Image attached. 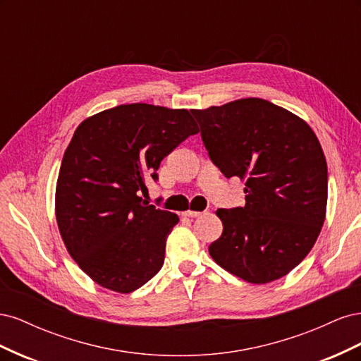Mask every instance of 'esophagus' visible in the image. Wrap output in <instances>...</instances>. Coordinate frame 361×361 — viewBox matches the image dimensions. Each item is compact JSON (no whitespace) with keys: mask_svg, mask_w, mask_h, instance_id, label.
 I'll return each mask as SVG.
<instances>
[{"mask_svg":"<svg viewBox=\"0 0 361 361\" xmlns=\"http://www.w3.org/2000/svg\"><path fill=\"white\" fill-rule=\"evenodd\" d=\"M203 212H197V211H187L183 212L185 216H191V218H195V216H200Z\"/></svg>","mask_w":361,"mask_h":361,"instance_id":"1","label":"esophagus"}]
</instances>
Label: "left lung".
Here are the masks:
<instances>
[{
    "instance_id": "obj_1",
    "label": "left lung",
    "mask_w": 361,
    "mask_h": 361,
    "mask_svg": "<svg viewBox=\"0 0 361 361\" xmlns=\"http://www.w3.org/2000/svg\"><path fill=\"white\" fill-rule=\"evenodd\" d=\"M211 161L245 180V206L218 209V265L248 283L286 276L309 255L325 220L329 173L318 137L298 116L259 97L192 110Z\"/></svg>"
}]
</instances>
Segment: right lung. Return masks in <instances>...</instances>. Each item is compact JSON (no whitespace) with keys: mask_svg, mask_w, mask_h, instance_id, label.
Returning a JSON list of instances; mask_svg holds the SVG:
<instances>
[{"mask_svg":"<svg viewBox=\"0 0 361 361\" xmlns=\"http://www.w3.org/2000/svg\"><path fill=\"white\" fill-rule=\"evenodd\" d=\"M199 133L188 110L118 105L76 128L56 190L59 231L69 255L97 285L129 293L164 264L179 216L140 197L161 161Z\"/></svg>","mask_w":361,"mask_h":361,"instance_id":"add662e5","label":"right lung"}]
</instances>
